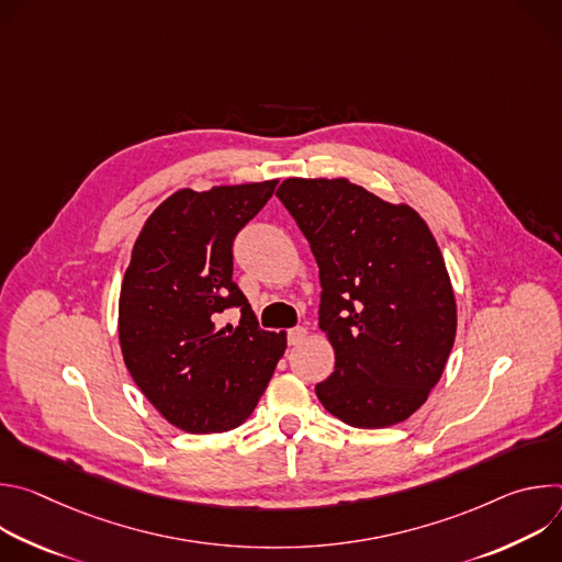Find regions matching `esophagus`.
Returning <instances> with one entry per match:
<instances>
[{
	"label": "esophagus",
	"mask_w": 562,
	"mask_h": 562,
	"mask_svg": "<svg viewBox=\"0 0 562 562\" xmlns=\"http://www.w3.org/2000/svg\"><path fill=\"white\" fill-rule=\"evenodd\" d=\"M286 340H289V345H291V347L302 345V342L306 340V329H304V327H293V329H289Z\"/></svg>",
	"instance_id": "34e87169"
}]
</instances>
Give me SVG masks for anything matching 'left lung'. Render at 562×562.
Returning a JSON list of instances; mask_svg holds the SVG:
<instances>
[{"mask_svg":"<svg viewBox=\"0 0 562 562\" xmlns=\"http://www.w3.org/2000/svg\"><path fill=\"white\" fill-rule=\"evenodd\" d=\"M280 202L319 269V329L336 369L315 384L325 409L360 429L418 412L456 338V297L427 222L345 178L280 184Z\"/></svg>","mask_w":562,"mask_h":562,"instance_id":"8db88e82","label":"left lung"}]
</instances>
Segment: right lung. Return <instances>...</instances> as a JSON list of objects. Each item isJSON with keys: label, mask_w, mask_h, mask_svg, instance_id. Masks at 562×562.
<instances>
[{"label": "right lung", "mask_w": 562, "mask_h": 562, "mask_svg": "<svg viewBox=\"0 0 562 562\" xmlns=\"http://www.w3.org/2000/svg\"><path fill=\"white\" fill-rule=\"evenodd\" d=\"M278 180L182 189L144 222L120 291V347L148 403L189 434H222L256 409L286 336L260 329L233 282V239ZM237 305L240 323L221 325Z\"/></svg>", "instance_id": "obj_1"}]
</instances>
